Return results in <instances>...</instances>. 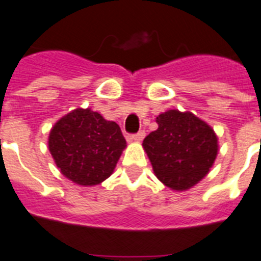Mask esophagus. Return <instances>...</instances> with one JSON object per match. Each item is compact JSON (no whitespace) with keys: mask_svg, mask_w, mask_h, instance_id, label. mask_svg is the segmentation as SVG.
I'll return each instance as SVG.
<instances>
[{"mask_svg":"<svg viewBox=\"0 0 261 261\" xmlns=\"http://www.w3.org/2000/svg\"><path fill=\"white\" fill-rule=\"evenodd\" d=\"M144 138H145V133H144L143 130L131 135V140H134V141H141Z\"/></svg>","mask_w":261,"mask_h":261,"instance_id":"34e87169","label":"esophagus"}]
</instances>
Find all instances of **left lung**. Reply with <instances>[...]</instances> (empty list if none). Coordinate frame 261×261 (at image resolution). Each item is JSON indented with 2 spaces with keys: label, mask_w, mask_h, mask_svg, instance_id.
<instances>
[{
  "label": "left lung",
  "mask_w": 261,
  "mask_h": 261,
  "mask_svg": "<svg viewBox=\"0 0 261 261\" xmlns=\"http://www.w3.org/2000/svg\"><path fill=\"white\" fill-rule=\"evenodd\" d=\"M143 146L159 181L182 191L206 176L218 153L213 128L190 112L167 111L156 117Z\"/></svg>",
  "instance_id": "1"
}]
</instances>
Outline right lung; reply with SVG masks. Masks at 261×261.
Here are the masks:
<instances>
[{
    "mask_svg": "<svg viewBox=\"0 0 261 261\" xmlns=\"http://www.w3.org/2000/svg\"><path fill=\"white\" fill-rule=\"evenodd\" d=\"M48 146L63 176L93 186L112 174L126 140L116 122L89 108H77L53 126Z\"/></svg>",
    "mask_w": 261,
    "mask_h": 261,
    "instance_id": "right-lung-1",
    "label": "right lung"
}]
</instances>
